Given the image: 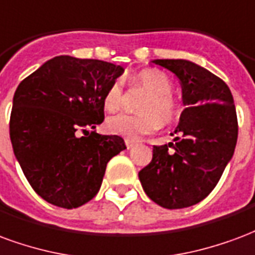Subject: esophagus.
<instances>
[{
	"mask_svg": "<svg viewBox=\"0 0 255 255\" xmlns=\"http://www.w3.org/2000/svg\"><path fill=\"white\" fill-rule=\"evenodd\" d=\"M125 144H126V148H128V149H131V148L134 146V142H131V141H129V140H125Z\"/></svg>",
	"mask_w": 255,
	"mask_h": 255,
	"instance_id": "1",
	"label": "esophagus"
}]
</instances>
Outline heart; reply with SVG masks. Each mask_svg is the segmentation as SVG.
Wrapping results in <instances>:
<instances>
[{
  "instance_id": "heart-1",
  "label": "heart",
  "mask_w": 255,
  "mask_h": 255,
  "mask_svg": "<svg viewBox=\"0 0 255 255\" xmlns=\"http://www.w3.org/2000/svg\"><path fill=\"white\" fill-rule=\"evenodd\" d=\"M131 84L141 85L149 92V96L141 105L144 114H118L110 117L106 124L109 133L125 137L126 140H138L141 135L149 134L163 124H172L181 115V103L171 95L172 81L166 73L156 69L141 70L133 76ZM124 95L121 81L111 83L103 98V105L107 111H118L122 106Z\"/></svg>"
}]
</instances>
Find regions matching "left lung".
<instances>
[{
  "mask_svg": "<svg viewBox=\"0 0 255 255\" xmlns=\"http://www.w3.org/2000/svg\"><path fill=\"white\" fill-rule=\"evenodd\" d=\"M176 76L187 106L174 142L153 146L152 161L138 172L150 200L167 209L202 201L231 160L238 140L237 110L228 85L186 59H153Z\"/></svg>",
  "mask_w": 255,
  "mask_h": 255,
  "instance_id": "left-lung-1",
  "label": "left lung"
}]
</instances>
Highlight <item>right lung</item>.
<instances>
[{
	"instance_id": "1",
	"label": "right lung",
	"mask_w": 255,
	"mask_h": 255,
	"mask_svg": "<svg viewBox=\"0 0 255 255\" xmlns=\"http://www.w3.org/2000/svg\"><path fill=\"white\" fill-rule=\"evenodd\" d=\"M122 73L120 65L59 55L18 84L9 122L13 152L50 204L73 209L91 201L110 159L126 149L120 135L87 131L103 122L106 91Z\"/></svg>"
}]
</instances>
